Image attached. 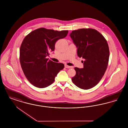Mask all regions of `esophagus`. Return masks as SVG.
Returning a JSON list of instances; mask_svg holds the SVG:
<instances>
[{
	"label": "esophagus",
	"mask_w": 128,
	"mask_h": 128,
	"mask_svg": "<svg viewBox=\"0 0 128 128\" xmlns=\"http://www.w3.org/2000/svg\"><path fill=\"white\" fill-rule=\"evenodd\" d=\"M65 67L66 68H72V67H71V66H68V65H65Z\"/></svg>",
	"instance_id": "obj_1"
}]
</instances>
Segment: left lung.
I'll list each match as a JSON object with an SVG mask.
<instances>
[{
    "mask_svg": "<svg viewBox=\"0 0 128 128\" xmlns=\"http://www.w3.org/2000/svg\"><path fill=\"white\" fill-rule=\"evenodd\" d=\"M70 36L77 48V55L84 59V68L75 67L73 84L87 90L97 85L108 64L110 49L107 41L98 31L92 28L72 31Z\"/></svg>",
    "mask_w": 128,
    "mask_h": 128,
    "instance_id": "1",
    "label": "left lung"
}]
</instances>
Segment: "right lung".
<instances>
[{"label":"right lung","mask_w":128,"mask_h":128,"mask_svg":"<svg viewBox=\"0 0 128 128\" xmlns=\"http://www.w3.org/2000/svg\"><path fill=\"white\" fill-rule=\"evenodd\" d=\"M68 30L61 31L40 28L25 37L20 49V65L28 80L40 88L52 84L55 77L64 68L46 58L55 49L56 42L66 36Z\"/></svg>","instance_id":"obj_1"}]
</instances>
